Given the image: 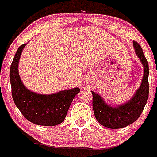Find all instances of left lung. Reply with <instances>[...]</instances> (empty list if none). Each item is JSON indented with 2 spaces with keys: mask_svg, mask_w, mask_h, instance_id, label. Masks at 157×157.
Masks as SVG:
<instances>
[{
  "mask_svg": "<svg viewBox=\"0 0 157 157\" xmlns=\"http://www.w3.org/2000/svg\"><path fill=\"white\" fill-rule=\"evenodd\" d=\"M135 53L143 66L144 73L139 88L126 103L119 105L107 104L98 94L92 92L93 109L98 123L110 129H120L134 123L141 116L149 98V63L141 47L133 42Z\"/></svg>",
  "mask_w": 157,
  "mask_h": 157,
  "instance_id": "obj_1",
  "label": "left lung"
}]
</instances>
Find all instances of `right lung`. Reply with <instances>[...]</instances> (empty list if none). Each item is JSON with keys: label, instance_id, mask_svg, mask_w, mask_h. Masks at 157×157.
<instances>
[{"label": "right lung", "instance_id": "right-lung-1", "mask_svg": "<svg viewBox=\"0 0 157 157\" xmlns=\"http://www.w3.org/2000/svg\"><path fill=\"white\" fill-rule=\"evenodd\" d=\"M20 45L10 67V82L15 105L27 120L36 125L56 126L64 120L72 101L78 94V87L51 94L30 91L25 86L19 74V62L23 49Z\"/></svg>", "mask_w": 157, "mask_h": 157}]
</instances>
